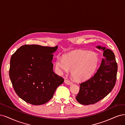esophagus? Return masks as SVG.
<instances>
[{
  "mask_svg": "<svg viewBox=\"0 0 125 125\" xmlns=\"http://www.w3.org/2000/svg\"><path fill=\"white\" fill-rule=\"evenodd\" d=\"M64 83H65L66 84H68V85H70V84H72L73 83L72 82H71L70 80H67V79H65L64 80Z\"/></svg>",
  "mask_w": 125,
  "mask_h": 125,
  "instance_id": "1",
  "label": "esophagus"
}]
</instances>
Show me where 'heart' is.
<instances>
[{
    "instance_id": "1",
    "label": "heart",
    "mask_w": 125,
    "mask_h": 125,
    "mask_svg": "<svg viewBox=\"0 0 125 125\" xmlns=\"http://www.w3.org/2000/svg\"><path fill=\"white\" fill-rule=\"evenodd\" d=\"M99 62L98 54L93 51L76 50L70 52L63 57L58 58L56 67L62 73L71 70L72 77L81 82L90 78L94 73Z\"/></svg>"
}]
</instances>
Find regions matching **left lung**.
<instances>
[{"mask_svg":"<svg viewBox=\"0 0 125 125\" xmlns=\"http://www.w3.org/2000/svg\"><path fill=\"white\" fill-rule=\"evenodd\" d=\"M96 48L103 51L104 58L94 75L79 83L80 89L76 99L83 105L94 104L105 98L113 89L116 81L117 64L113 52L105 47Z\"/></svg>","mask_w":125,"mask_h":125,"instance_id":"obj_1","label":"left lung"}]
</instances>
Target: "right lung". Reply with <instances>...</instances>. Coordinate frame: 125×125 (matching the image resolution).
<instances>
[{
	"mask_svg": "<svg viewBox=\"0 0 125 125\" xmlns=\"http://www.w3.org/2000/svg\"><path fill=\"white\" fill-rule=\"evenodd\" d=\"M57 49L58 46L26 45L12 55L10 78L16 94L24 101L35 105L45 104L64 82L53 71V53Z\"/></svg>",
	"mask_w": 125,
	"mask_h": 125,
	"instance_id": "obj_1",
	"label": "right lung"
}]
</instances>
